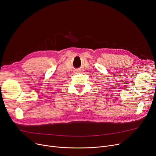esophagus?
Returning <instances> with one entry per match:
<instances>
[{
    "label": "esophagus",
    "mask_w": 156,
    "mask_h": 156,
    "mask_svg": "<svg viewBox=\"0 0 156 156\" xmlns=\"http://www.w3.org/2000/svg\"><path fill=\"white\" fill-rule=\"evenodd\" d=\"M76 73H78V72H77V71H76Z\"/></svg>",
    "instance_id": "34e87169"
}]
</instances>
